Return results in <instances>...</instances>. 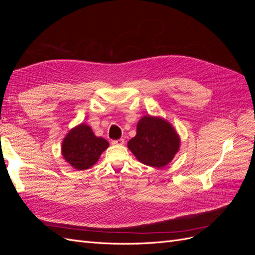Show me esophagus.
<instances>
[{
	"label": "esophagus",
	"instance_id": "esophagus-1",
	"mask_svg": "<svg viewBox=\"0 0 255 255\" xmlns=\"http://www.w3.org/2000/svg\"><path fill=\"white\" fill-rule=\"evenodd\" d=\"M112 143H113V144H116V145H122L123 143H125V139H123V138H120V139L113 140Z\"/></svg>",
	"mask_w": 255,
	"mask_h": 255
}]
</instances>
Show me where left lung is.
I'll return each instance as SVG.
<instances>
[{"mask_svg": "<svg viewBox=\"0 0 255 255\" xmlns=\"http://www.w3.org/2000/svg\"><path fill=\"white\" fill-rule=\"evenodd\" d=\"M128 148L142 164L160 168L170 163L180 148V138L171 125L151 116H144L137 125V134Z\"/></svg>", "mask_w": 255, "mask_h": 255, "instance_id": "1", "label": "left lung"}]
</instances>
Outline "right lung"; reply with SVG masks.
<instances>
[{
    "label": "right lung",
    "mask_w": 255,
    "mask_h": 255,
    "mask_svg": "<svg viewBox=\"0 0 255 255\" xmlns=\"http://www.w3.org/2000/svg\"><path fill=\"white\" fill-rule=\"evenodd\" d=\"M110 143L102 137H97L92 129L82 123L72 128L63 141L61 152L65 159L78 170L94 166Z\"/></svg>",
    "instance_id": "right-lung-1"
}]
</instances>
